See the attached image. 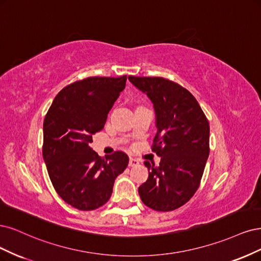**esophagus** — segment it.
<instances>
[{"instance_id":"1","label":"esophagus","mask_w":261,"mask_h":261,"mask_svg":"<svg viewBox=\"0 0 261 261\" xmlns=\"http://www.w3.org/2000/svg\"><path fill=\"white\" fill-rule=\"evenodd\" d=\"M140 163H139V161L138 159H136V158H130L129 159V167H136V166H138Z\"/></svg>"}]
</instances>
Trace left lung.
Here are the masks:
<instances>
[{"label": "left lung", "mask_w": 261, "mask_h": 261, "mask_svg": "<svg viewBox=\"0 0 261 261\" xmlns=\"http://www.w3.org/2000/svg\"><path fill=\"white\" fill-rule=\"evenodd\" d=\"M132 85L153 103L157 132L153 149L159 166L144 162L146 182L139 194L147 207L171 212L195 194L209 156V122L190 92L161 77H133Z\"/></svg>", "instance_id": "8db88e82"}]
</instances>
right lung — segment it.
<instances>
[{
	"mask_svg": "<svg viewBox=\"0 0 261 261\" xmlns=\"http://www.w3.org/2000/svg\"><path fill=\"white\" fill-rule=\"evenodd\" d=\"M119 78L90 77L64 88L43 122V159L57 194L79 210H94L107 203L115 179L129 157L115 152L99 157L91 143L105 125L107 115L125 87Z\"/></svg>",
	"mask_w": 261,
	"mask_h": 261,
	"instance_id": "1",
	"label": "right lung"
}]
</instances>
